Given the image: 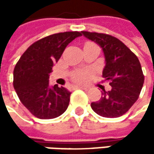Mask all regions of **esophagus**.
Wrapping results in <instances>:
<instances>
[{
  "label": "esophagus",
  "mask_w": 154,
  "mask_h": 154,
  "mask_svg": "<svg viewBox=\"0 0 154 154\" xmlns=\"http://www.w3.org/2000/svg\"><path fill=\"white\" fill-rule=\"evenodd\" d=\"M77 89H87V87H85V86H82V85H76L75 86Z\"/></svg>",
  "instance_id": "obj_1"
}]
</instances>
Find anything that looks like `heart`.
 <instances>
[{
    "instance_id": "heart-1",
    "label": "heart",
    "mask_w": 154,
    "mask_h": 154,
    "mask_svg": "<svg viewBox=\"0 0 154 154\" xmlns=\"http://www.w3.org/2000/svg\"><path fill=\"white\" fill-rule=\"evenodd\" d=\"M87 74H88V72L86 70H77L73 73L72 77L74 80H76L77 82H82L85 79V77Z\"/></svg>"
}]
</instances>
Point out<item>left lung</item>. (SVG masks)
I'll use <instances>...</instances> for the list:
<instances>
[{
	"label": "left lung",
	"instance_id": "obj_1",
	"mask_svg": "<svg viewBox=\"0 0 154 154\" xmlns=\"http://www.w3.org/2000/svg\"><path fill=\"white\" fill-rule=\"evenodd\" d=\"M81 34L102 48L105 59L103 77L111 86L110 91L103 89L101 99L92 103L91 107L104 118L120 117L137 102L143 85L138 58L114 36L86 31Z\"/></svg>",
	"mask_w": 154,
	"mask_h": 154
}]
</instances>
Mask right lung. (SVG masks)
I'll use <instances>...</instances> for the list:
<instances>
[{"label": "right lung", "instance_id": "1", "mask_svg": "<svg viewBox=\"0 0 154 154\" xmlns=\"http://www.w3.org/2000/svg\"><path fill=\"white\" fill-rule=\"evenodd\" d=\"M81 35L80 32H64L42 38L28 47L16 64L14 89L23 105L36 118H57L69 106L71 93L58 85L51 86L49 77L67 45Z\"/></svg>", "mask_w": 154, "mask_h": 154}]
</instances>
